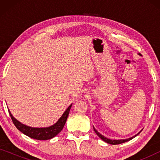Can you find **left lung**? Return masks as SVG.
Wrapping results in <instances>:
<instances>
[{
	"label": "left lung",
	"instance_id": "left-lung-1",
	"mask_svg": "<svg viewBox=\"0 0 160 160\" xmlns=\"http://www.w3.org/2000/svg\"><path fill=\"white\" fill-rule=\"evenodd\" d=\"M93 128H94V130H95V133L98 135V136L100 137V138H101V139L102 140V141H105V142H106V143H109V144H112V145H117V144L123 143H124V142H127V141H130L131 139H132L133 138H135V136H137V135H138L140 132H139L138 133L137 135H135V136H133V137H132V138H128V139H125V140H111V139L107 138H106V137H104L103 135H102L101 134H100V133L98 132V131L95 130L94 127H93Z\"/></svg>",
	"mask_w": 160,
	"mask_h": 160
}]
</instances>
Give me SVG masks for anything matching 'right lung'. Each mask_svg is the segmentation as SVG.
<instances>
[{"label": "right lung", "instance_id": "1", "mask_svg": "<svg viewBox=\"0 0 160 160\" xmlns=\"http://www.w3.org/2000/svg\"><path fill=\"white\" fill-rule=\"evenodd\" d=\"M71 106L72 104L67 108V110L65 111L62 117H60V119L57 122V123L53 124V125L51 127H49V128H35L26 126L25 124L20 123L19 121H17V120L13 117L9 111H8V112H9L10 117L12 118L13 123H14L15 127H16L20 132L24 133V134L26 135H28V137L31 138L43 141V140L51 139L54 136H56L57 135L59 134V133L61 132V130H62L63 128H64L65 122H66V120L68 119V117L70 109L71 108Z\"/></svg>", "mask_w": 160, "mask_h": 160}]
</instances>
